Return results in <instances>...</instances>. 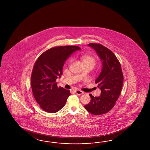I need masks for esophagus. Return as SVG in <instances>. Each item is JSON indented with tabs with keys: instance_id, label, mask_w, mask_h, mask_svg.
Masks as SVG:
<instances>
[{
	"instance_id": "1",
	"label": "esophagus",
	"mask_w": 150,
	"mask_h": 150,
	"mask_svg": "<svg viewBox=\"0 0 150 150\" xmlns=\"http://www.w3.org/2000/svg\"><path fill=\"white\" fill-rule=\"evenodd\" d=\"M75 93L77 95L80 96V95H81V94H83L84 93L83 92V91H80V90H76V91H75Z\"/></svg>"
}]
</instances>
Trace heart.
Returning <instances> with one entry per match:
<instances>
[{"label":"heart","instance_id":"b5f03b06","mask_svg":"<svg viewBox=\"0 0 150 150\" xmlns=\"http://www.w3.org/2000/svg\"><path fill=\"white\" fill-rule=\"evenodd\" d=\"M80 59L83 63V66L85 65H91L93 67H94V65L96 63V58L91 55H86V54H83L80 56ZM72 60L70 61V63L72 62Z\"/></svg>","mask_w":150,"mask_h":150}]
</instances>
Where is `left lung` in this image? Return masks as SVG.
Wrapping results in <instances>:
<instances>
[{
    "label": "left lung",
    "mask_w": 150,
    "mask_h": 150,
    "mask_svg": "<svg viewBox=\"0 0 150 150\" xmlns=\"http://www.w3.org/2000/svg\"><path fill=\"white\" fill-rule=\"evenodd\" d=\"M88 45L96 50L102 61V71L96 81L101 92L99 97L89 94L91 100L85 108L93 115H102L114 107L121 92L123 74L118 59L108 48L100 43Z\"/></svg>",
    "instance_id": "left-lung-1"
}]
</instances>
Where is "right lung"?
Segmentation results:
<instances>
[{"instance_id":"obj_1","label":"right lung","mask_w":150,"mask_h":150,"mask_svg":"<svg viewBox=\"0 0 150 150\" xmlns=\"http://www.w3.org/2000/svg\"><path fill=\"white\" fill-rule=\"evenodd\" d=\"M81 48L78 46H58L42 53L32 71V92L41 108L54 113L65 105L70 95L69 89L58 87L56 79L61 77L64 63L72 53Z\"/></svg>"}]
</instances>
